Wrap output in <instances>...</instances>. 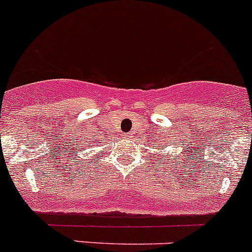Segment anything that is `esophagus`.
Here are the masks:
<instances>
[{"label":"esophagus","instance_id":"esophagus-1","mask_svg":"<svg viewBox=\"0 0 252 252\" xmlns=\"http://www.w3.org/2000/svg\"><path fill=\"white\" fill-rule=\"evenodd\" d=\"M132 137V136H131V133L128 132V133H124V138H131Z\"/></svg>","mask_w":252,"mask_h":252}]
</instances>
